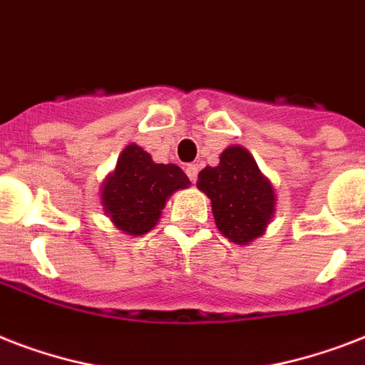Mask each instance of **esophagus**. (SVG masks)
Instances as JSON below:
<instances>
[{
    "label": "esophagus",
    "instance_id": "34e87169",
    "mask_svg": "<svg viewBox=\"0 0 365 365\" xmlns=\"http://www.w3.org/2000/svg\"><path fill=\"white\" fill-rule=\"evenodd\" d=\"M185 174H187L189 176V180H191V182H197V176H199V166L197 165H187L185 166Z\"/></svg>",
    "mask_w": 365,
    "mask_h": 365
}]
</instances>
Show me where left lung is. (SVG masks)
Masks as SVG:
<instances>
[{
	"instance_id": "1",
	"label": "left lung",
	"mask_w": 365,
	"mask_h": 365,
	"mask_svg": "<svg viewBox=\"0 0 365 365\" xmlns=\"http://www.w3.org/2000/svg\"><path fill=\"white\" fill-rule=\"evenodd\" d=\"M197 187L212 200L217 229L231 242L248 244L259 237L274 212L272 185L240 145L225 149L217 166H206Z\"/></svg>"
}]
</instances>
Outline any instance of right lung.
<instances>
[{
  "instance_id": "1",
  "label": "right lung",
  "mask_w": 365,
  "mask_h": 365,
  "mask_svg": "<svg viewBox=\"0 0 365 365\" xmlns=\"http://www.w3.org/2000/svg\"><path fill=\"white\" fill-rule=\"evenodd\" d=\"M189 185L176 165H157L138 145H128L102 189L106 214L128 235H143L159 222L166 199Z\"/></svg>"
}]
</instances>
